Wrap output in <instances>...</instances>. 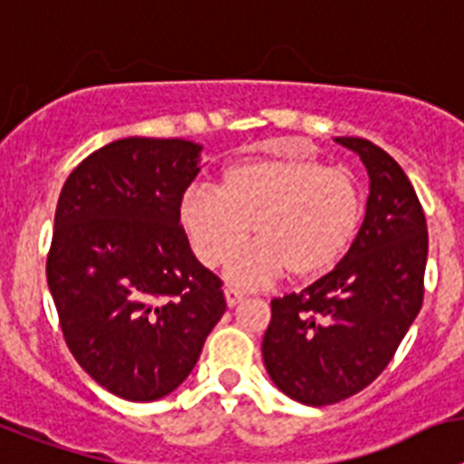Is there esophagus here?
Here are the masks:
<instances>
[{"label": "esophagus", "mask_w": 464, "mask_h": 464, "mask_svg": "<svg viewBox=\"0 0 464 464\" xmlns=\"http://www.w3.org/2000/svg\"><path fill=\"white\" fill-rule=\"evenodd\" d=\"M224 296H227L228 308H236L237 304H243L245 292H240V289H236V287H227V289H224Z\"/></svg>", "instance_id": "34e87169"}]
</instances>
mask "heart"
Here are the masks:
<instances>
[{"mask_svg":"<svg viewBox=\"0 0 464 464\" xmlns=\"http://www.w3.org/2000/svg\"><path fill=\"white\" fill-rule=\"evenodd\" d=\"M177 219L208 268L228 261L252 226L260 243L231 260L227 277L255 287L287 271L317 280L336 268L360 236L364 196L348 170L317 156H255L231 163L215 187H191Z\"/></svg>","mask_w":464,"mask_h":464,"instance_id":"heart-1","label":"heart"}]
</instances>
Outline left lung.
I'll return each mask as SVG.
<instances>
[{"label": "left lung", "instance_id": "1", "mask_svg": "<svg viewBox=\"0 0 464 464\" xmlns=\"http://www.w3.org/2000/svg\"><path fill=\"white\" fill-rule=\"evenodd\" d=\"M360 156L369 198L345 259L305 287L271 301L261 354L277 390L308 406L343 401L392 360L422 305L427 224L400 163L362 137H336Z\"/></svg>", "mask_w": 464, "mask_h": 464}]
</instances>
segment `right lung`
Segmentation results:
<instances>
[{
    "instance_id": "right-lung-1",
    "label": "right lung",
    "mask_w": 464,
    "mask_h": 464,
    "mask_svg": "<svg viewBox=\"0 0 464 464\" xmlns=\"http://www.w3.org/2000/svg\"><path fill=\"white\" fill-rule=\"evenodd\" d=\"M200 154L188 140L123 137L76 165L60 191L48 289L76 362L121 400L179 388L227 310L221 280L177 219Z\"/></svg>"
}]
</instances>
